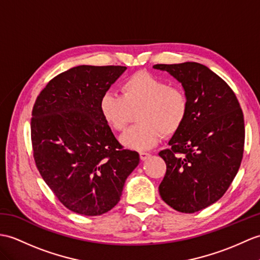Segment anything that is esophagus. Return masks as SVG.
I'll return each instance as SVG.
<instances>
[{"instance_id":"1","label":"esophagus","mask_w":260,"mask_h":260,"mask_svg":"<svg viewBox=\"0 0 260 260\" xmlns=\"http://www.w3.org/2000/svg\"><path fill=\"white\" fill-rule=\"evenodd\" d=\"M140 156H141V159L142 160H146V159H148L150 157V154L146 153V152H141Z\"/></svg>"}]
</instances>
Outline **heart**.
<instances>
[{
  "label": "heart",
  "mask_w": 260,
  "mask_h": 260,
  "mask_svg": "<svg viewBox=\"0 0 260 260\" xmlns=\"http://www.w3.org/2000/svg\"><path fill=\"white\" fill-rule=\"evenodd\" d=\"M100 111L110 127L122 132L137 112L133 126L120 136L125 147L145 150L155 146L160 135L177 133L188 115L189 100L184 89L147 72H138L122 84V95L106 93Z\"/></svg>",
  "instance_id": "1"
}]
</instances>
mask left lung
<instances>
[{
    "label": "left lung",
    "instance_id": "left-lung-1",
    "mask_svg": "<svg viewBox=\"0 0 260 260\" xmlns=\"http://www.w3.org/2000/svg\"><path fill=\"white\" fill-rule=\"evenodd\" d=\"M153 68L182 83L189 100L185 123L158 154L167 167L159 195L177 212L196 213L218 201L236 176L244 153V114L233 89L207 66Z\"/></svg>",
    "mask_w": 260,
    "mask_h": 260
}]
</instances>
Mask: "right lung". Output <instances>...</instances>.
Segmentation results:
<instances>
[{"mask_svg":"<svg viewBox=\"0 0 260 260\" xmlns=\"http://www.w3.org/2000/svg\"><path fill=\"white\" fill-rule=\"evenodd\" d=\"M125 66L80 65L48 82L36 99L31 138L36 167L66 208L84 216L119 202L140 155L124 149L103 118L100 102Z\"/></svg>","mask_w":260,"mask_h":260,"instance_id":"add662e5","label":"right lung"}]
</instances>
